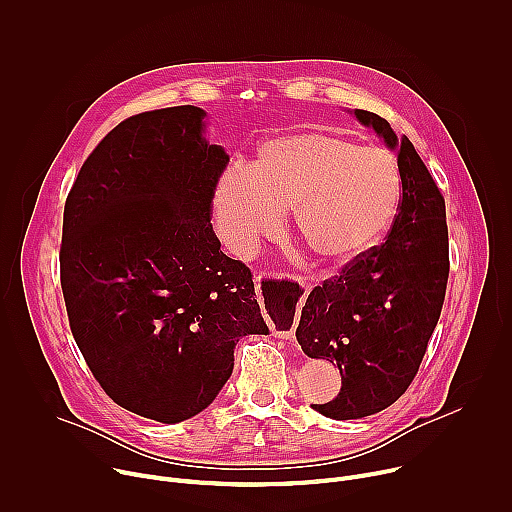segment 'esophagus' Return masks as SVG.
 I'll use <instances>...</instances> for the list:
<instances>
[{"mask_svg":"<svg viewBox=\"0 0 512 512\" xmlns=\"http://www.w3.org/2000/svg\"><path fill=\"white\" fill-rule=\"evenodd\" d=\"M304 289H306V294H308V291L312 289V285L310 283H304ZM257 291H259V283H257ZM285 340H294V334H291V332H279Z\"/></svg>","mask_w":512,"mask_h":512,"instance_id":"obj_1","label":"esophagus"}]
</instances>
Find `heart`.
Masks as SVG:
<instances>
[{"label":"heart","mask_w":512,"mask_h":512,"mask_svg":"<svg viewBox=\"0 0 512 512\" xmlns=\"http://www.w3.org/2000/svg\"><path fill=\"white\" fill-rule=\"evenodd\" d=\"M401 172L381 148L320 129L265 139L247 170H229L214 192L216 225L239 255L273 237L291 210L304 247L342 261L373 247L395 221Z\"/></svg>","instance_id":"obj_1"}]
</instances>
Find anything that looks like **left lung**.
<instances>
[{
    "instance_id": "left-lung-1",
    "label": "left lung",
    "mask_w": 512,
    "mask_h": 512,
    "mask_svg": "<svg viewBox=\"0 0 512 512\" xmlns=\"http://www.w3.org/2000/svg\"><path fill=\"white\" fill-rule=\"evenodd\" d=\"M397 150L403 192L387 241L350 259L316 285L296 338L310 358L340 369L336 399L314 405L332 419L367 417L393 405L413 383L440 320L450 275L446 200L407 135L356 109Z\"/></svg>"
}]
</instances>
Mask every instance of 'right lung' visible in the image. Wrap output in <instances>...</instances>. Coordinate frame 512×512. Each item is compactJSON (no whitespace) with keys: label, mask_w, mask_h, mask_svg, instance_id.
Returning a JSON list of instances; mask_svg holds the SVG:
<instances>
[{"label":"right lung","mask_w":512,"mask_h":512,"mask_svg":"<svg viewBox=\"0 0 512 512\" xmlns=\"http://www.w3.org/2000/svg\"><path fill=\"white\" fill-rule=\"evenodd\" d=\"M202 117L182 105L121 121L64 204L70 332L119 407L162 423L206 409L233 373L239 338L269 334L251 269L227 257L212 231L229 156L208 143Z\"/></svg>","instance_id":"1"}]
</instances>
